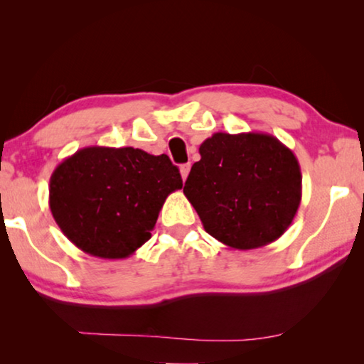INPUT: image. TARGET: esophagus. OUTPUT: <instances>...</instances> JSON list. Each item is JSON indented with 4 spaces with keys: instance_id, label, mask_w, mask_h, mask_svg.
I'll list each match as a JSON object with an SVG mask.
<instances>
[{
    "instance_id": "1",
    "label": "esophagus",
    "mask_w": 364,
    "mask_h": 364,
    "mask_svg": "<svg viewBox=\"0 0 364 364\" xmlns=\"http://www.w3.org/2000/svg\"><path fill=\"white\" fill-rule=\"evenodd\" d=\"M189 170H191V165L189 164H183L181 167H180V173H181L183 181H186V178L189 175Z\"/></svg>"
}]
</instances>
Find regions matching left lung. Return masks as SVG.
<instances>
[{
	"mask_svg": "<svg viewBox=\"0 0 364 364\" xmlns=\"http://www.w3.org/2000/svg\"><path fill=\"white\" fill-rule=\"evenodd\" d=\"M183 193L204 230L230 249L279 239L301 200L297 157L268 133H213L199 147Z\"/></svg>",
	"mask_w": 364,
	"mask_h": 364,
	"instance_id": "1",
	"label": "left lung"
}]
</instances>
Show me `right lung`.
I'll list each match as a JSON object with an SVG mask.
<instances>
[{"label": "right lung", "mask_w": 364, "mask_h": 364, "mask_svg": "<svg viewBox=\"0 0 364 364\" xmlns=\"http://www.w3.org/2000/svg\"><path fill=\"white\" fill-rule=\"evenodd\" d=\"M183 188L168 156L90 146L64 159L49 180V208L85 254L119 260L151 239L167 197Z\"/></svg>", "instance_id": "add662e5"}]
</instances>
